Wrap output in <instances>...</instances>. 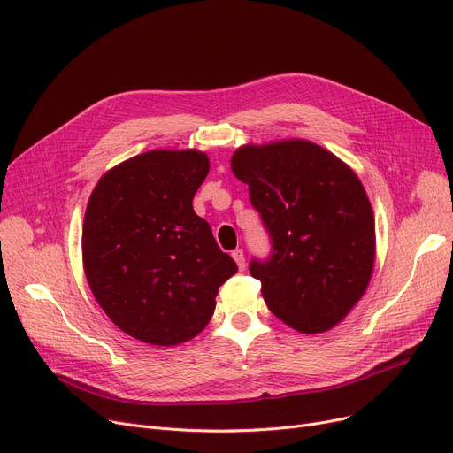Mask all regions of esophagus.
<instances>
[{
    "instance_id": "esophagus-1",
    "label": "esophagus",
    "mask_w": 453,
    "mask_h": 453,
    "mask_svg": "<svg viewBox=\"0 0 453 453\" xmlns=\"http://www.w3.org/2000/svg\"><path fill=\"white\" fill-rule=\"evenodd\" d=\"M231 255H233V258H234L236 266H239V270H244V268H246V257H244V251H242V250H234Z\"/></svg>"
}]
</instances>
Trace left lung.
Returning <instances> with one entry per match:
<instances>
[{"instance_id":"1","label":"left lung","mask_w":453,"mask_h":453,"mask_svg":"<svg viewBox=\"0 0 453 453\" xmlns=\"http://www.w3.org/2000/svg\"><path fill=\"white\" fill-rule=\"evenodd\" d=\"M231 171L272 234V258L250 266L268 308L301 334L334 328L374 270V212L360 178L306 139L248 142L233 152Z\"/></svg>"}]
</instances>
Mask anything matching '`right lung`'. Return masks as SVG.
I'll use <instances>...</instances> for the list:
<instances>
[{
	"instance_id": "right-lung-1",
	"label": "right lung",
	"mask_w": 453,
	"mask_h": 453,
	"mask_svg": "<svg viewBox=\"0 0 453 453\" xmlns=\"http://www.w3.org/2000/svg\"><path fill=\"white\" fill-rule=\"evenodd\" d=\"M196 149L149 150L111 166L95 185L82 226L89 290L128 336L174 347L198 336L234 260L193 209L209 174Z\"/></svg>"
}]
</instances>
